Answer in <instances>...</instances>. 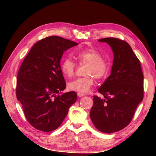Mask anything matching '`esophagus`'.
<instances>
[{
  "mask_svg": "<svg viewBox=\"0 0 156 156\" xmlns=\"http://www.w3.org/2000/svg\"><path fill=\"white\" fill-rule=\"evenodd\" d=\"M77 94H78V95L80 97H82V96H84V95H85V94H83V93H80V92H78Z\"/></svg>",
  "mask_w": 156,
  "mask_h": 156,
  "instance_id": "34e87169",
  "label": "esophagus"
}]
</instances>
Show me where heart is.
Here are the masks:
<instances>
[{
	"mask_svg": "<svg viewBox=\"0 0 156 156\" xmlns=\"http://www.w3.org/2000/svg\"><path fill=\"white\" fill-rule=\"evenodd\" d=\"M80 65L87 64L84 75L85 76L73 80L68 83L70 90L87 93L94 84V78H103L109 69L108 61L102 57L101 54L94 48H85L74 53ZM61 70L64 76L72 78L75 75L76 64L71 59L66 58L61 64Z\"/></svg>",
	"mask_w": 156,
	"mask_h": 156,
	"instance_id": "heart-1",
	"label": "heart"
}]
</instances>
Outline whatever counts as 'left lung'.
<instances>
[{
    "label": "left lung",
    "mask_w": 156,
    "mask_h": 156,
    "mask_svg": "<svg viewBox=\"0 0 156 156\" xmlns=\"http://www.w3.org/2000/svg\"><path fill=\"white\" fill-rule=\"evenodd\" d=\"M114 53L111 73L98 89L102 99L94 95L90 119L96 128L106 133L125 128L132 120L144 98V75L140 61L130 45L116 38H104Z\"/></svg>",
    "instance_id": "left-lung-1"
}]
</instances>
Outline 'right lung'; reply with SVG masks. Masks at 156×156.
<instances>
[{
	"label": "right lung",
	"instance_id": "right-lung-1",
	"mask_svg": "<svg viewBox=\"0 0 156 156\" xmlns=\"http://www.w3.org/2000/svg\"><path fill=\"white\" fill-rule=\"evenodd\" d=\"M77 45L60 37H48L31 47L21 65L16 97L27 121L38 130L49 132L57 129L76 101L75 92H59L66 88L61 57L65 51Z\"/></svg>",
	"mask_w": 156,
	"mask_h": 156
}]
</instances>
